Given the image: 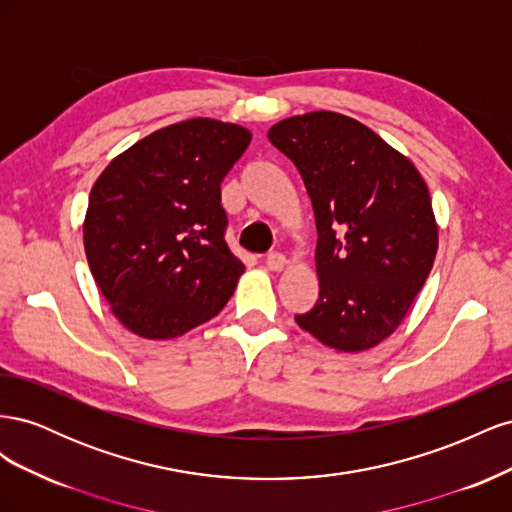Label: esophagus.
Returning a JSON list of instances; mask_svg holds the SVG:
<instances>
[{
  "label": "esophagus",
  "instance_id": "esophagus-1",
  "mask_svg": "<svg viewBox=\"0 0 512 512\" xmlns=\"http://www.w3.org/2000/svg\"><path fill=\"white\" fill-rule=\"evenodd\" d=\"M265 265L271 271H282L286 267V256L282 252H269L265 258Z\"/></svg>",
  "mask_w": 512,
  "mask_h": 512
}]
</instances>
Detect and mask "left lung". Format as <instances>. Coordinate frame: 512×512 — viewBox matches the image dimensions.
Segmentation results:
<instances>
[{
  "mask_svg": "<svg viewBox=\"0 0 512 512\" xmlns=\"http://www.w3.org/2000/svg\"><path fill=\"white\" fill-rule=\"evenodd\" d=\"M316 215V305L294 320L322 344L359 352L404 320L438 250L429 190L408 158L352 117L316 111L269 130Z\"/></svg>",
  "mask_w": 512,
  "mask_h": 512,
  "instance_id": "1",
  "label": "left lung"
}]
</instances>
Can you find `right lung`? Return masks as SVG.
Wrapping results in <instances>:
<instances>
[{"label": "right lung", "instance_id": "right-lung-1", "mask_svg": "<svg viewBox=\"0 0 512 512\" xmlns=\"http://www.w3.org/2000/svg\"><path fill=\"white\" fill-rule=\"evenodd\" d=\"M250 141L235 123L181 121L121 153L91 188L89 269L136 335H183L235 292L245 267L226 243L220 185Z\"/></svg>", "mask_w": 512, "mask_h": 512}]
</instances>
